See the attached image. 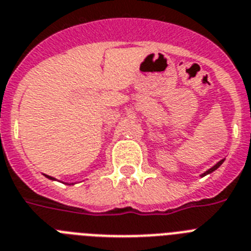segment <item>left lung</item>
I'll return each instance as SVG.
<instances>
[{
	"mask_svg": "<svg viewBox=\"0 0 251 251\" xmlns=\"http://www.w3.org/2000/svg\"><path fill=\"white\" fill-rule=\"evenodd\" d=\"M223 161H225V159H221V161H220V162H218V163H217V165H214V166H213V167H212V168H209V170H208V171H205V172H204V174H203V175H201V176H205V175L210 174V172H213V171H216L217 168H218V167H220V166H221V165H222V163H223Z\"/></svg>",
	"mask_w": 251,
	"mask_h": 251,
	"instance_id": "8db88e82",
	"label": "left lung"
}]
</instances>
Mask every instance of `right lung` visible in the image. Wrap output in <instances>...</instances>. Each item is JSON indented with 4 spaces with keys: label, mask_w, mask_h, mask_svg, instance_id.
<instances>
[{
    "label": "right lung",
    "mask_w": 251,
    "mask_h": 251,
    "mask_svg": "<svg viewBox=\"0 0 251 251\" xmlns=\"http://www.w3.org/2000/svg\"><path fill=\"white\" fill-rule=\"evenodd\" d=\"M46 177H48V178H50V180H54L53 177H50V176H47V175H46Z\"/></svg>",
    "instance_id": "obj_1"
}]
</instances>
